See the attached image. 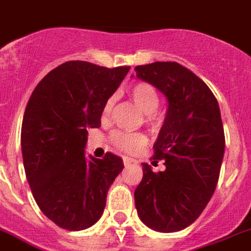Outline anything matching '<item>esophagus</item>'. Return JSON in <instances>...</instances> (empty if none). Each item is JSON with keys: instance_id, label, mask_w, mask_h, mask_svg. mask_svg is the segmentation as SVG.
<instances>
[{"instance_id": "esophagus-1", "label": "esophagus", "mask_w": 251, "mask_h": 251, "mask_svg": "<svg viewBox=\"0 0 251 251\" xmlns=\"http://www.w3.org/2000/svg\"><path fill=\"white\" fill-rule=\"evenodd\" d=\"M135 159H132V158H129V157H124V165L125 166H130L131 163H135Z\"/></svg>"}]
</instances>
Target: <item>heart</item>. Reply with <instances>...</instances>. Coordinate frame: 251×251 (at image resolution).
Segmentation results:
<instances>
[{
	"label": "heart",
	"instance_id": "1",
	"mask_svg": "<svg viewBox=\"0 0 251 251\" xmlns=\"http://www.w3.org/2000/svg\"><path fill=\"white\" fill-rule=\"evenodd\" d=\"M130 96L131 100L138 104V107L145 113L147 122L151 126L161 125L162 116L157 112L159 107V94L154 86L149 83H138L131 86L130 89ZM115 103V97H109L103 106L102 117L103 120H107L111 116ZM111 142L116 148L125 153H136L142 151L147 143L148 138L143 132H129V131H115L111 135Z\"/></svg>",
	"mask_w": 251,
	"mask_h": 251
}]
</instances>
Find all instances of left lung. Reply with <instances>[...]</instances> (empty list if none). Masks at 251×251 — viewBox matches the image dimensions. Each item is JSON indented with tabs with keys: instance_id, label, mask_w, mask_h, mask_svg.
I'll list each match as a JSON object with an SVG mask.
<instances>
[{
	"instance_id": "left-lung-1",
	"label": "left lung",
	"mask_w": 251,
	"mask_h": 251,
	"mask_svg": "<svg viewBox=\"0 0 251 251\" xmlns=\"http://www.w3.org/2000/svg\"><path fill=\"white\" fill-rule=\"evenodd\" d=\"M136 77L165 94L167 113L151 159H165L163 172L143 163L135 207L144 225L159 232L190 226L216 190L225 153L221 111L203 80L177 62L135 67Z\"/></svg>"
}]
</instances>
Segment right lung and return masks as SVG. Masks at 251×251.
<instances>
[{
  "label": "right lung",
  "instance_id": "1",
  "mask_svg": "<svg viewBox=\"0 0 251 251\" xmlns=\"http://www.w3.org/2000/svg\"><path fill=\"white\" fill-rule=\"evenodd\" d=\"M129 70L69 61L50 71L29 98L22 126L25 175L39 209L61 228L93 226L124 168L109 151L86 159L85 144L88 129L100 127L104 103Z\"/></svg>",
  "mask_w": 251,
  "mask_h": 251
}]
</instances>
